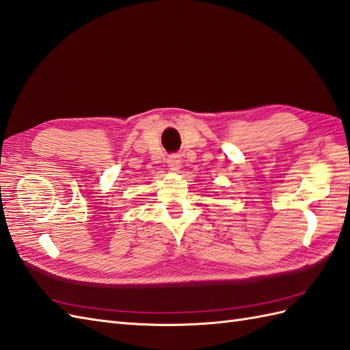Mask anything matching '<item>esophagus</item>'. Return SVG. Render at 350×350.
Listing matches in <instances>:
<instances>
[{
  "label": "esophagus",
  "mask_w": 350,
  "mask_h": 350,
  "mask_svg": "<svg viewBox=\"0 0 350 350\" xmlns=\"http://www.w3.org/2000/svg\"><path fill=\"white\" fill-rule=\"evenodd\" d=\"M167 166H169L170 170H174V172H176V170H180L181 169V157L176 156V154L169 156Z\"/></svg>",
  "instance_id": "esophagus-1"
}]
</instances>
